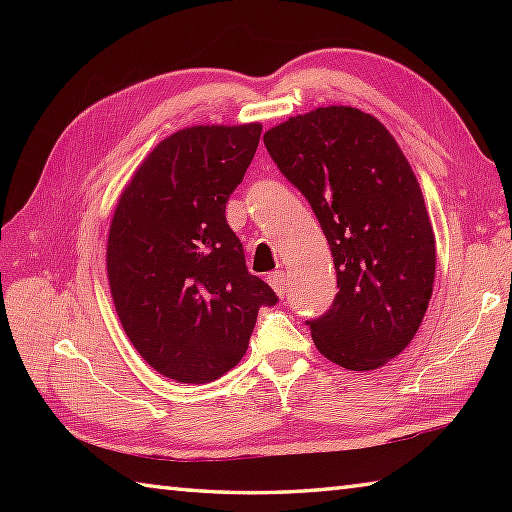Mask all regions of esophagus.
I'll list each match as a JSON object with an SVG mask.
<instances>
[{
  "mask_svg": "<svg viewBox=\"0 0 512 512\" xmlns=\"http://www.w3.org/2000/svg\"><path fill=\"white\" fill-rule=\"evenodd\" d=\"M268 284L275 288V292L279 297L286 295V273H281V270H277V273L268 275Z\"/></svg>",
  "mask_w": 512,
  "mask_h": 512,
  "instance_id": "34e87169",
  "label": "esophagus"
}]
</instances>
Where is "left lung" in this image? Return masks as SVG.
Masks as SVG:
<instances>
[{
    "mask_svg": "<svg viewBox=\"0 0 512 512\" xmlns=\"http://www.w3.org/2000/svg\"><path fill=\"white\" fill-rule=\"evenodd\" d=\"M277 169L303 193L334 257L336 297L306 321L332 363L367 372L416 336L436 277V237L396 140L354 107H321L268 129Z\"/></svg>",
    "mask_w": 512,
    "mask_h": 512,
    "instance_id": "1",
    "label": "left lung"
}]
</instances>
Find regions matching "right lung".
Listing matches in <instances>:
<instances>
[{
	"instance_id": "1",
	"label": "right lung",
	"mask_w": 512,
	"mask_h": 512,
	"mask_svg": "<svg viewBox=\"0 0 512 512\" xmlns=\"http://www.w3.org/2000/svg\"><path fill=\"white\" fill-rule=\"evenodd\" d=\"M262 125L189 127L165 138L118 200L107 237L114 306L138 354L178 383H211L248 350L262 306L279 301L248 273L226 202Z\"/></svg>"
}]
</instances>
